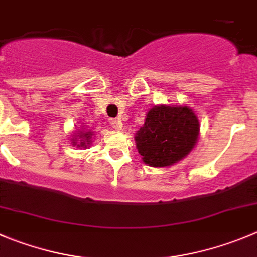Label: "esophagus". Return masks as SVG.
<instances>
[{"mask_svg":"<svg viewBox=\"0 0 257 257\" xmlns=\"http://www.w3.org/2000/svg\"><path fill=\"white\" fill-rule=\"evenodd\" d=\"M109 123H111V126L113 127V128H116V130H121V127H122L121 119L112 118V119H109Z\"/></svg>","mask_w":257,"mask_h":257,"instance_id":"esophagus-1","label":"esophagus"}]
</instances>
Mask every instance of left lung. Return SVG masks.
Listing matches in <instances>:
<instances>
[{
	"instance_id": "left-lung-1",
	"label": "left lung",
	"mask_w": 257,
	"mask_h": 257,
	"mask_svg": "<svg viewBox=\"0 0 257 257\" xmlns=\"http://www.w3.org/2000/svg\"><path fill=\"white\" fill-rule=\"evenodd\" d=\"M199 122L190 108L156 106L146 114L136 134V146L144 163L169 167L189 154L197 143Z\"/></svg>"
}]
</instances>
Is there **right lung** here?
Returning <instances> with one entry per match:
<instances>
[{"mask_svg": "<svg viewBox=\"0 0 257 257\" xmlns=\"http://www.w3.org/2000/svg\"><path fill=\"white\" fill-rule=\"evenodd\" d=\"M79 136V135H78ZM90 136H92V133H82L80 134V143L78 144V146H85V144H89L90 143ZM73 143L75 144L74 139H73Z\"/></svg>", "mask_w": 257, "mask_h": 257, "instance_id": "right-lung-1", "label": "right lung"}]
</instances>
